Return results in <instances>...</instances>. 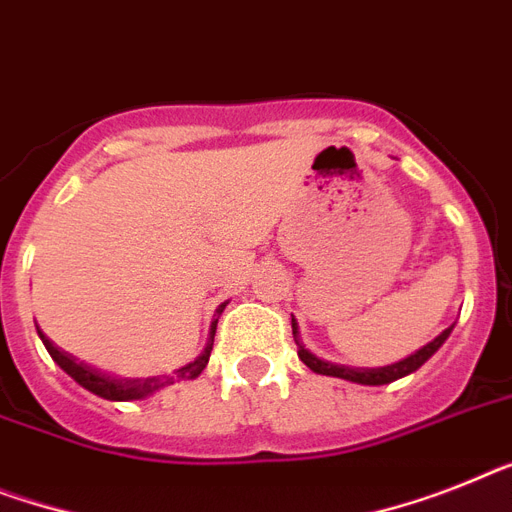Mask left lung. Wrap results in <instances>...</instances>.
<instances>
[{"label": "left lung", "instance_id": "left-lung-1", "mask_svg": "<svg viewBox=\"0 0 512 512\" xmlns=\"http://www.w3.org/2000/svg\"><path fill=\"white\" fill-rule=\"evenodd\" d=\"M453 327H447L442 335L434 337L432 342H426L424 348H418L416 353H411L408 358H400L395 363H387V366H345V363H332L324 361V358L314 356L311 350L303 345L301 332H298V322L293 319V337L295 345H298V358L306 363L308 369L314 371V374H324V377H337L345 379V382H356V384H369V387H379V384H390L395 379H403L408 374H413L416 369H421L429 358L442 348V342L450 337Z\"/></svg>", "mask_w": 512, "mask_h": 512}]
</instances>
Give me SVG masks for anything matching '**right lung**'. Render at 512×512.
Here are the masks:
<instances>
[{
	"label": "right lung",
	"instance_id": "obj_1",
	"mask_svg": "<svg viewBox=\"0 0 512 512\" xmlns=\"http://www.w3.org/2000/svg\"><path fill=\"white\" fill-rule=\"evenodd\" d=\"M225 306L227 303H222V306L217 308V319L211 322L209 340H206V348L201 350V356H198L196 361H190L185 363V366H180V369H175L172 374H159V377H117V374L101 371L96 369V366H91V363L80 361V358L70 356V353H65L62 348H57V345H54V342L49 340L41 329L38 327L36 329L41 342H44V348L49 350V356L54 358V363H57L59 369L65 371V374H70L80 387H86L88 392H94V395H99V398L104 400L130 403V400L151 398V395H156L159 390L172 387V384L177 382H190V379H196L198 374L206 369V363H209V356H211V345H214V332H217L219 314L225 311Z\"/></svg>",
	"mask_w": 512,
	"mask_h": 512
}]
</instances>
